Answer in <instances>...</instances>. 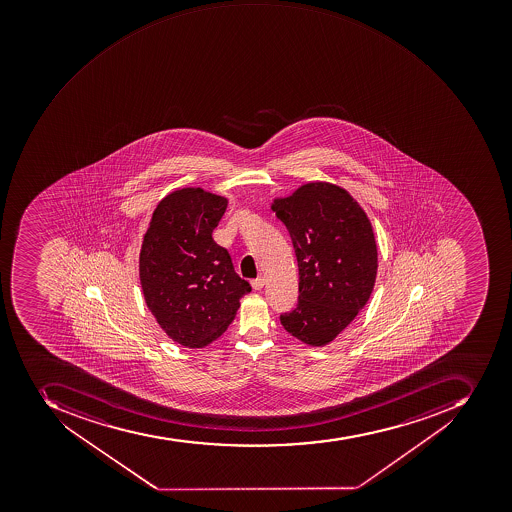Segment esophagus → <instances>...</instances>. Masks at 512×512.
<instances>
[{"label":"esophagus","mask_w":512,"mask_h":512,"mask_svg":"<svg viewBox=\"0 0 512 512\" xmlns=\"http://www.w3.org/2000/svg\"><path fill=\"white\" fill-rule=\"evenodd\" d=\"M263 286H265V278H262V276L252 281V287H254V290L263 289Z\"/></svg>","instance_id":"obj_1"}]
</instances>
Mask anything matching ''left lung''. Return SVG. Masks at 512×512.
Masks as SVG:
<instances>
[{"instance_id": "8db88e82", "label": "left lung", "mask_w": 512, "mask_h": 512, "mask_svg": "<svg viewBox=\"0 0 512 512\" xmlns=\"http://www.w3.org/2000/svg\"><path fill=\"white\" fill-rule=\"evenodd\" d=\"M271 209L289 230L298 262V305L284 329L308 346H325L369 302L378 270L372 223L345 188L309 182Z\"/></svg>"}]
</instances>
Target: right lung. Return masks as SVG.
Instances as JSON below:
<instances>
[{
	"mask_svg": "<svg viewBox=\"0 0 512 512\" xmlns=\"http://www.w3.org/2000/svg\"><path fill=\"white\" fill-rule=\"evenodd\" d=\"M226 206L225 196L179 188L159 201L143 236L145 303L167 337L185 348L217 340L252 290L234 271L228 250L212 238Z\"/></svg>",
	"mask_w": 512,
	"mask_h": 512,
	"instance_id": "1",
	"label": "right lung"
}]
</instances>
